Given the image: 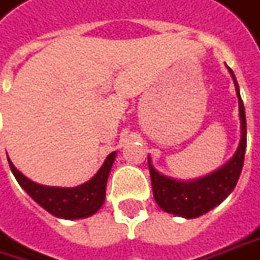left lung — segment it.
Masks as SVG:
<instances>
[{
    "label": "left lung",
    "mask_w": 260,
    "mask_h": 260,
    "mask_svg": "<svg viewBox=\"0 0 260 260\" xmlns=\"http://www.w3.org/2000/svg\"><path fill=\"white\" fill-rule=\"evenodd\" d=\"M228 69L233 77L235 87H236L240 128H242L240 144H239L236 154L228 164H224L217 171L199 180H192V181H177V180L159 174L157 170L151 166V161L148 157V167H149L154 199L158 206L167 213L185 217V219H196L220 204L236 187L237 180L243 168L245 151H246V116H245V106L239 93V85H237L235 73L230 68Z\"/></svg>",
    "instance_id": "left-lung-1"
}]
</instances>
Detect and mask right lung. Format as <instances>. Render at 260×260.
Segmentation results:
<instances>
[{"mask_svg":"<svg viewBox=\"0 0 260 260\" xmlns=\"http://www.w3.org/2000/svg\"><path fill=\"white\" fill-rule=\"evenodd\" d=\"M116 152L109 154L99 171L87 183L73 188L47 187L28 180L10 161L8 164L18 184L44 210L60 219H85L94 214L102 207L106 196V181L111 173Z\"/></svg>","mask_w":260,"mask_h":260,"instance_id":"obj_1","label":"right lung"}]
</instances>
